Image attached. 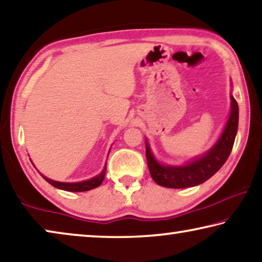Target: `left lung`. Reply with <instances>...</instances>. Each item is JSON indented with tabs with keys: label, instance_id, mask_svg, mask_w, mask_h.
I'll list each match as a JSON object with an SVG mask.
<instances>
[{
	"label": "left lung",
	"instance_id": "8db88e82",
	"mask_svg": "<svg viewBox=\"0 0 262 262\" xmlns=\"http://www.w3.org/2000/svg\"><path fill=\"white\" fill-rule=\"evenodd\" d=\"M232 110L221 139L211 150L192 163L184 167H165L154 159L148 143H146V157L149 172L157 184L164 188L182 189L204 183L221 169L230 156L238 130L239 108L238 102L231 97Z\"/></svg>",
	"mask_w": 262,
	"mask_h": 262
}]
</instances>
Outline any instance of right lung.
Here are the masks:
<instances>
[{"label": "right lung", "mask_w": 262, "mask_h": 262, "mask_svg": "<svg viewBox=\"0 0 262 262\" xmlns=\"http://www.w3.org/2000/svg\"><path fill=\"white\" fill-rule=\"evenodd\" d=\"M105 173H106V165H105V168H103L100 175L91 178V180H89V181L79 182V183H61V182L49 180V178H47L43 175H41V177H43L44 180L48 182V183H50L52 186H55V188H57V189L65 190V191H72V192H82V191H89V190H92L94 188H98V186L102 183L103 178H105Z\"/></svg>", "instance_id": "obj_1"}]
</instances>
